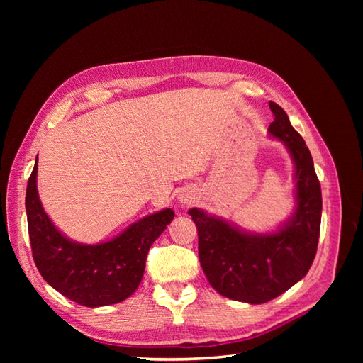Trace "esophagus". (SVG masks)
<instances>
[{
    "mask_svg": "<svg viewBox=\"0 0 363 363\" xmlns=\"http://www.w3.org/2000/svg\"><path fill=\"white\" fill-rule=\"evenodd\" d=\"M194 200H195V196H194V194L191 191H183L179 195V201L182 204H191Z\"/></svg>",
    "mask_w": 363,
    "mask_h": 363,
    "instance_id": "esophagus-1",
    "label": "esophagus"
}]
</instances>
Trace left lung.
<instances>
[{
	"label": "left lung",
	"mask_w": 363,
	"mask_h": 363,
	"mask_svg": "<svg viewBox=\"0 0 363 363\" xmlns=\"http://www.w3.org/2000/svg\"><path fill=\"white\" fill-rule=\"evenodd\" d=\"M268 131L288 148L295 167V211L276 232L250 233L225 219L191 208L199 256L212 288L230 300L262 304L286 292L311 269L321 227V186L304 139L283 108L269 101Z\"/></svg>",
	"instance_id": "8db88e82"
}]
</instances>
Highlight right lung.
I'll return each mask as SVG.
<instances>
[{
    "label": "right lung",
    "mask_w": 363,
    "mask_h": 363,
    "mask_svg": "<svg viewBox=\"0 0 363 363\" xmlns=\"http://www.w3.org/2000/svg\"><path fill=\"white\" fill-rule=\"evenodd\" d=\"M36 177L38 157L27 184L26 211L33 259L43 280L86 307L128 298L144 277L150 247L174 219L172 208L139 219L107 242L79 244L57 230L43 211Z\"/></svg>",
    "instance_id": "obj_1"
}]
</instances>
